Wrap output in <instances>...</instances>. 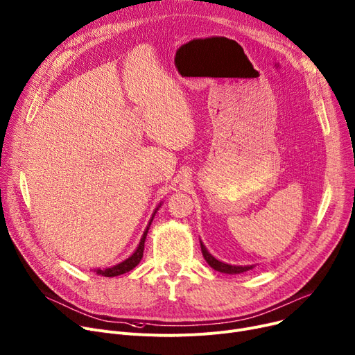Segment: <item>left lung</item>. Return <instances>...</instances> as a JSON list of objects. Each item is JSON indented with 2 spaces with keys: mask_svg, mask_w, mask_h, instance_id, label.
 <instances>
[{
  "mask_svg": "<svg viewBox=\"0 0 355 355\" xmlns=\"http://www.w3.org/2000/svg\"><path fill=\"white\" fill-rule=\"evenodd\" d=\"M200 248H202V255L205 258V261L211 265V268H214L215 270H219V272L223 274H242L246 272V270L252 269L254 265H246V266H241V265H229L225 262L218 261L215 257H212L209 252H207V249L205 248V245L200 242Z\"/></svg>",
  "mask_w": 355,
  "mask_h": 355,
  "instance_id": "obj_1",
  "label": "left lung"
}]
</instances>
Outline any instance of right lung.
Listing matches in <instances>:
<instances>
[{"mask_svg":"<svg viewBox=\"0 0 355 355\" xmlns=\"http://www.w3.org/2000/svg\"><path fill=\"white\" fill-rule=\"evenodd\" d=\"M156 211H157V209H156ZM156 211H155V214L152 215V219H150L148 227H146V231H144V234H143V236H141V239H140V243H139L136 251H135L128 259H124L123 262H120V263H117V265H114V266L104 268V269H100V268L94 269L96 274H98V275H101V277H117V275L129 272V270H132V269L141 261V258H143V251H144V241H146V236H148L149 227H150V223H152V220H153V218H155V215H156Z\"/></svg>","mask_w":355,"mask_h":355,"instance_id":"right-lung-1","label":"right lung"}]
</instances>
